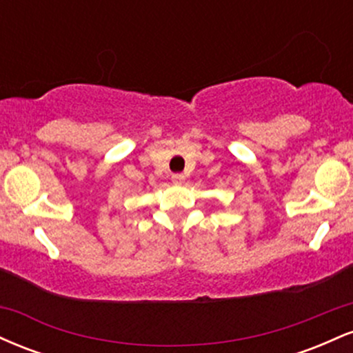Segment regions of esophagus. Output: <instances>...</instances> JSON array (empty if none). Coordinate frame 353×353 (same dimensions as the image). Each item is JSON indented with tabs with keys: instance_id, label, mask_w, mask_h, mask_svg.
I'll return each instance as SVG.
<instances>
[{
	"instance_id": "obj_1",
	"label": "esophagus",
	"mask_w": 353,
	"mask_h": 353,
	"mask_svg": "<svg viewBox=\"0 0 353 353\" xmlns=\"http://www.w3.org/2000/svg\"><path fill=\"white\" fill-rule=\"evenodd\" d=\"M171 179H172L174 184H182V182L185 181V176H184V174H181V172H176V174H172Z\"/></svg>"
}]
</instances>
